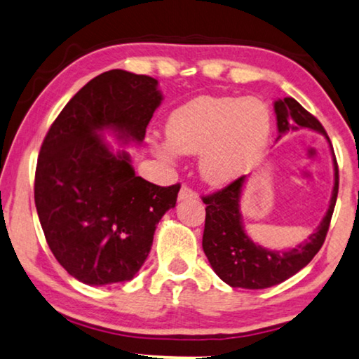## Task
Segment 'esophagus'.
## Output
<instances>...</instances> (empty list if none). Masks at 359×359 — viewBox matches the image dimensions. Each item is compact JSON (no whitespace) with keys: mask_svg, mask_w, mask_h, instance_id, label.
I'll return each instance as SVG.
<instances>
[{"mask_svg":"<svg viewBox=\"0 0 359 359\" xmlns=\"http://www.w3.org/2000/svg\"><path fill=\"white\" fill-rule=\"evenodd\" d=\"M194 197H197V192L192 191L189 186H183V188H181V191H180L178 199L186 201V199H194Z\"/></svg>","mask_w":359,"mask_h":359,"instance_id":"esophagus-1","label":"esophagus"}]
</instances>
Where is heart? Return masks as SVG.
Here are the masks:
<instances>
[{
  "label": "heart",
  "mask_w": 359,
  "mask_h": 359,
  "mask_svg": "<svg viewBox=\"0 0 359 359\" xmlns=\"http://www.w3.org/2000/svg\"><path fill=\"white\" fill-rule=\"evenodd\" d=\"M272 118L257 98L201 97L176 108L167 121L168 144L154 142L162 157L199 154L207 183L226 184L246 175L262 157Z\"/></svg>",
  "instance_id": "obj_1"
}]
</instances>
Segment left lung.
Listing matches in <instances>:
<instances>
[{
    "label": "left lung",
    "mask_w": 359,
    "mask_h": 359,
    "mask_svg": "<svg viewBox=\"0 0 359 359\" xmlns=\"http://www.w3.org/2000/svg\"><path fill=\"white\" fill-rule=\"evenodd\" d=\"M273 108L280 134L296 131L299 128H309L324 134L329 141V136L318 118L304 110L294 98L287 97L283 100H277ZM334 170L335 184L324 220L306 243H301L288 251H269L254 243L244 233L240 199L246 176H240L214 194L202 196L205 204L202 248L218 277L230 287L262 290L285 282L308 266L325 241L335 209L337 194H339V165H337L335 154Z\"/></svg>",
    "instance_id": "1"
}]
</instances>
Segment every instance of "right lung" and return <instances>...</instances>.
Listing matches in <instances>:
<instances>
[{"label": "right lung", "instance_id": "obj_1", "mask_svg": "<svg viewBox=\"0 0 359 359\" xmlns=\"http://www.w3.org/2000/svg\"><path fill=\"white\" fill-rule=\"evenodd\" d=\"M162 102L154 77L111 69L67 102L46 133L34 197L46 243L66 272L86 285L128 282L142 267L180 183L157 186L136 176L124 150L100 137L111 129L141 142Z\"/></svg>", "mask_w": 359, "mask_h": 359}]
</instances>
